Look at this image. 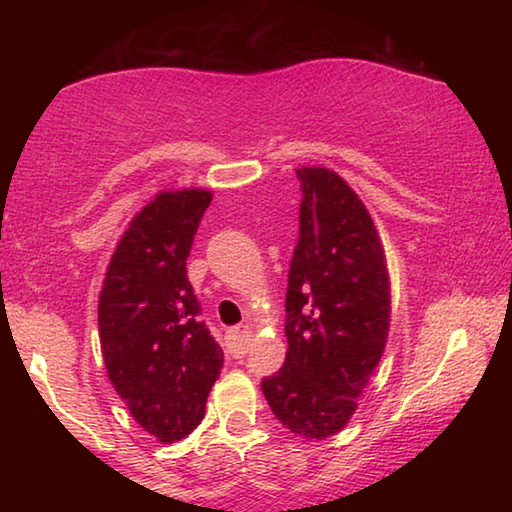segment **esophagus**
Returning <instances> with one entry per match:
<instances>
[{
	"label": "esophagus",
	"mask_w": 512,
	"mask_h": 512,
	"mask_svg": "<svg viewBox=\"0 0 512 512\" xmlns=\"http://www.w3.org/2000/svg\"><path fill=\"white\" fill-rule=\"evenodd\" d=\"M228 343H230V352L235 354V357H244L250 343V329L246 325L232 327L228 332Z\"/></svg>",
	"instance_id": "1"
}]
</instances>
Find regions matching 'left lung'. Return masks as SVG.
Instances as JSON below:
<instances>
[{
  "label": "left lung",
  "mask_w": 512,
  "mask_h": 512,
  "mask_svg": "<svg viewBox=\"0 0 512 512\" xmlns=\"http://www.w3.org/2000/svg\"><path fill=\"white\" fill-rule=\"evenodd\" d=\"M300 237L287 287V359L262 381L266 402L302 438L339 433L386 348L391 282L366 205L339 173L296 169Z\"/></svg>",
  "instance_id": "left-lung-1"
}]
</instances>
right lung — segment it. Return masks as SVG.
I'll use <instances>...</instances> for the list:
<instances>
[{
  "label": "right lung",
  "mask_w": 512,
  "mask_h": 512,
  "mask_svg": "<svg viewBox=\"0 0 512 512\" xmlns=\"http://www.w3.org/2000/svg\"><path fill=\"white\" fill-rule=\"evenodd\" d=\"M212 194L162 192L135 216L110 259L99 296L108 377L128 411L160 443H176L205 415L223 350L201 320L187 257Z\"/></svg>",
  "instance_id": "1"
}]
</instances>
